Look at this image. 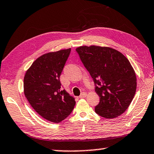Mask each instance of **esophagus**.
Instances as JSON below:
<instances>
[{"label":"esophagus","mask_w":154,"mask_h":154,"mask_svg":"<svg viewBox=\"0 0 154 154\" xmlns=\"http://www.w3.org/2000/svg\"><path fill=\"white\" fill-rule=\"evenodd\" d=\"M86 92H83V93L81 94V95L79 96V98H84L86 97Z\"/></svg>","instance_id":"obj_1"}]
</instances>
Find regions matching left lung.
<instances>
[{
  "instance_id": "8db88e82",
  "label": "left lung",
  "mask_w": 154,
  "mask_h": 154,
  "mask_svg": "<svg viewBox=\"0 0 154 154\" xmlns=\"http://www.w3.org/2000/svg\"><path fill=\"white\" fill-rule=\"evenodd\" d=\"M76 51L93 78L100 97L95 113L109 119L120 116L128 109L136 91V75L129 61L109 47L84 45Z\"/></svg>"
}]
</instances>
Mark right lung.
<instances>
[{"instance_id": "1", "label": "right lung", "mask_w": 154, "mask_h": 154, "mask_svg": "<svg viewBox=\"0 0 154 154\" xmlns=\"http://www.w3.org/2000/svg\"><path fill=\"white\" fill-rule=\"evenodd\" d=\"M71 49L49 52L38 57L24 77V94L42 118L59 123L71 113L75 98L61 89L59 77Z\"/></svg>"}]
</instances>
